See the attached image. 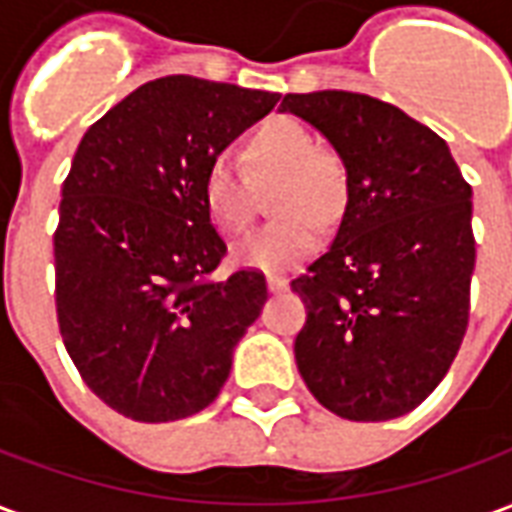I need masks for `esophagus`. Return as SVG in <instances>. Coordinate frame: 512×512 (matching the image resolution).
<instances>
[{
    "label": "esophagus",
    "instance_id": "1",
    "mask_svg": "<svg viewBox=\"0 0 512 512\" xmlns=\"http://www.w3.org/2000/svg\"><path fill=\"white\" fill-rule=\"evenodd\" d=\"M266 282L271 293H282V290H288V277H285V274H266Z\"/></svg>",
    "mask_w": 512,
    "mask_h": 512
}]
</instances>
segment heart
<instances>
[{
	"mask_svg": "<svg viewBox=\"0 0 512 512\" xmlns=\"http://www.w3.org/2000/svg\"><path fill=\"white\" fill-rule=\"evenodd\" d=\"M246 164L255 180L279 178L274 222L235 246V263L266 274L296 268L321 246V222H334L345 208L348 178L340 158L318 147L307 128L277 120L260 128L246 145ZM202 200L211 222L224 235L244 233L252 222V183L230 158H216L202 180Z\"/></svg>",
	"mask_w": 512,
	"mask_h": 512,
	"instance_id": "1",
	"label": "heart"
}]
</instances>
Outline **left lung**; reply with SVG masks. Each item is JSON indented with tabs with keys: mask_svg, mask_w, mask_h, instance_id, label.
<instances>
[{
	"mask_svg": "<svg viewBox=\"0 0 512 512\" xmlns=\"http://www.w3.org/2000/svg\"><path fill=\"white\" fill-rule=\"evenodd\" d=\"M334 147L348 200L332 246L290 282L307 304L296 365L337 417L408 414L447 376L469 323L472 186L428 126L345 90L285 95Z\"/></svg>",
	"mask_w": 512,
	"mask_h": 512,
	"instance_id": "left-lung-1",
	"label": "left lung"
}]
</instances>
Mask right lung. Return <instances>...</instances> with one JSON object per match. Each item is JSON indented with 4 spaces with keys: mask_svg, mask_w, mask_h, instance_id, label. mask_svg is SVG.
<instances>
[{
    "mask_svg": "<svg viewBox=\"0 0 512 512\" xmlns=\"http://www.w3.org/2000/svg\"><path fill=\"white\" fill-rule=\"evenodd\" d=\"M279 93L197 76L142 84L87 128L54 233L57 321L84 384L136 422L213 403L268 299L260 271L213 279L227 255L202 180Z\"/></svg>",
    "mask_w": 512,
    "mask_h": 512,
    "instance_id": "right-lung-1",
    "label": "right lung"
}]
</instances>
